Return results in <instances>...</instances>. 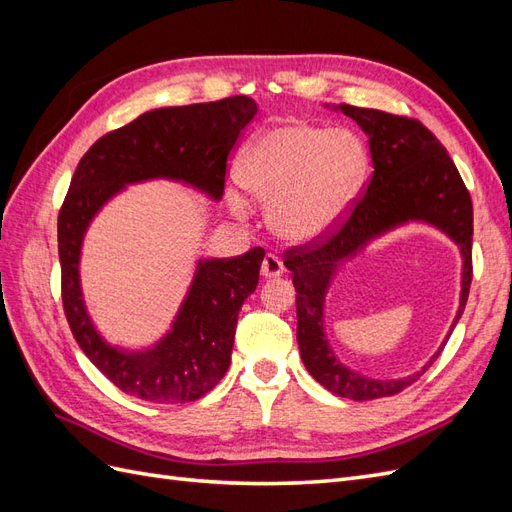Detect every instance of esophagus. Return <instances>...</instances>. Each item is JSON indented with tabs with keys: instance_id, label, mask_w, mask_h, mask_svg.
I'll list each match as a JSON object with an SVG mask.
<instances>
[{
	"instance_id": "34e87169",
	"label": "esophagus",
	"mask_w": 512,
	"mask_h": 512,
	"mask_svg": "<svg viewBox=\"0 0 512 512\" xmlns=\"http://www.w3.org/2000/svg\"><path fill=\"white\" fill-rule=\"evenodd\" d=\"M282 273H284V262L275 254H267L265 258H262L260 275L265 277V280H271V277H280Z\"/></svg>"
}]
</instances>
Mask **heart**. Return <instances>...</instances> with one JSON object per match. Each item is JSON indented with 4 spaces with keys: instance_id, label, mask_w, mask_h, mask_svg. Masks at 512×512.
I'll use <instances>...</instances> for the list:
<instances>
[{
    "instance_id": "heart-1",
    "label": "heart",
    "mask_w": 512,
    "mask_h": 512,
    "mask_svg": "<svg viewBox=\"0 0 512 512\" xmlns=\"http://www.w3.org/2000/svg\"><path fill=\"white\" fill-rule=\"evenodd\" d=\"M367 156L352 132L286 123L258 134L239 160L243 188L269 203L277 235L307 243L322 237L348 209L363 179ZM230 207L245 213L239 196Z\"/></svg>"
}]
</instances>
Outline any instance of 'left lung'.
<instances>
[{"label":"left lung","mask_w":512,"mask_h":512,"mask_svg":"<svg viewBox=\"0 0 512 512\" xmlns=\"http://www.w3.org/2000/svg\"><path fill=\"white\" fill-rule=\"evenodd\" d=\"M339 111L369 136L374 173L346 218H339L322 237L288 247L284 265L292 271L297 290V342L303 365L327 391L369 401L408 389L438 359L446 339L427 365L408 378L371 380L344 367L324 337V294L335 269L367 241L399 224L416 220L436 226L459 245L463 258L455 329L472 284V198L444 145L418 119L350 104H339Z\"/></svg>","instance_id":"left-lung-1"}]
</instances>
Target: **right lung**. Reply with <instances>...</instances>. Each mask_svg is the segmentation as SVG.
Masks as SVG:
<instances>
[{"mask_svg":"<svg viewBox=\"0 0 512 512\" xmlns=\"http://www.w3.org/2000/svg\"><path fill=\"white\" fill-rule=\"evenodd\" d=\"M254 115L256 102L247 96L156 108L98 138L74 170L57 218L61 301L76 344L123 393L153 404H188L224 378L239 309L256 290L265 250L200 260L173 331L156 348L121 352L104 344L83 303L85 230L106 200L134 181L181 179L222 198L228 156Z\"/></svg>","mask_w":512,"mask_h":512,"instance_id":"right-lung-1","label":"right lung"}]
</instances>
